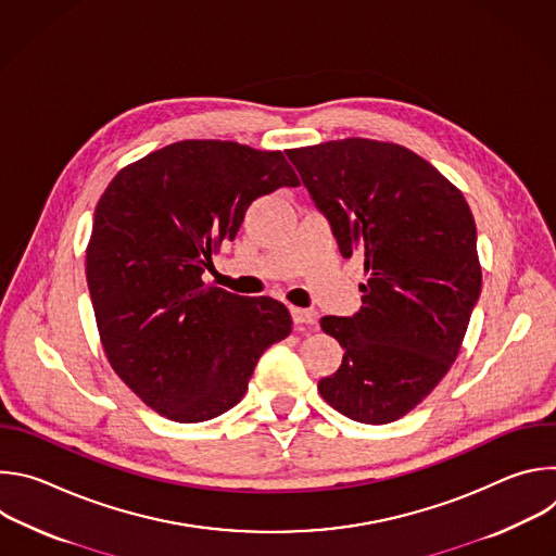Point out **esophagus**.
I'll use <instances>...</instances> for the list:
<instances>
[{
  "label": "esophagus",
  "instance_id": "esophagus-1",
  "mask_svg": "<svg viewBox=\"0 0 556 556\" xmlns=\"http://www.w3.org/2000/svg\"><path fill=\"white\" fill-rule=\"evenodd\" d=\"M290 314H292V321L296 326H314L316 324V312H312V309L290 307Z\"/></svg>",
  "mask_w": 556,
  "mask_h": 556
}]
</instances>
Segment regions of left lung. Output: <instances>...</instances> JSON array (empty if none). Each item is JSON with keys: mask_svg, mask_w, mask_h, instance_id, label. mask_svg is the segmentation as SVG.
I'll return each mask as SVG.
<instances>
[{"mask_svg": "<svg viewBox=\"0 0 556 556\" xmlns=\"http://www.w3.org/2000/svg\"><path fill=\"white\" fill-rule=\"evenodd\" d=\"M341 255H361L367 281L354 316H324L343 352L316 389L339 414L387 425L446 376L480 299L478 232L462 191L412 149L343 138L288 149Z\"/></svg>", "mask_w": 556, "mask_h": 556, "instance_id": "left-lung-1", "label": "left lung"}]
</instances>
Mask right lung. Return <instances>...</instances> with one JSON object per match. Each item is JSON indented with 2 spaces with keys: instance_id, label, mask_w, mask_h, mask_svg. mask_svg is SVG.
Wrapping results in <instances>:
<instances>
[{
  "instance_id": "obj_1",
  "label": "right lung",
  "mask_w": 556,
  "mask_h": 556,
  "mask_svg": "<svg viewBox=\"0 0 556 556\" xmlns=\"http://www.w3.org/2000/svg\"><path fill=\"white\" fill-rule=\"evenodd\" d=\"M279 187H299L281 151L180 140L123 167L97 204L86 275L105 356L174 422L235 407L260 356L292 330L281 301L202 279L251 202Z\"/></svg>"
}]
</instances>
